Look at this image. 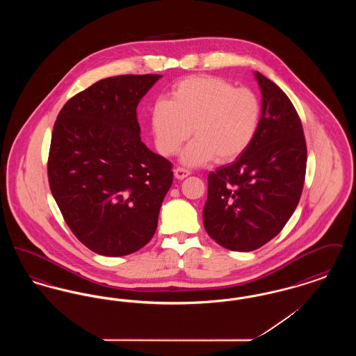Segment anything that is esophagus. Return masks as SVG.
Masks as SVG:
<instances>
[{"label":"esophagus","instance_id":"obj_1","mask_svg":"<svg viewBox=\"0 0 356 356\" xmlns=\"http://www.w3.org/2000/svg\"><path fill=\"white\" fill-rule=\"evenodd\" d=\"M189 175H191V170H186V168L177 167V168L175 170V177H176L177 180H183V179H186V176H189Z\"/></svg>","mask_w":356,"mask_h":356}]
</instances>
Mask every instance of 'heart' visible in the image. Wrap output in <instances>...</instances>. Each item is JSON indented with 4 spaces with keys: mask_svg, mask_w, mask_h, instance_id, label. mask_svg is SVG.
<instances>
[{
    "mask_svg": "<svg viewBox=\"0 0 356 356\" xmlns=\"http://www.w3.org/2000/svg\"><path fill=\"white\" fill-rule=\"evenodd\" d=\"M261 100L250 88H236L216 76H192L172 86L170 100L154 102L152 129L159 152L170 156L191 135L181 153L186 165L215 157L234 161L252 144L261 121Z\"/></svg>",
    "mask_w": 356,
    "mask_h": 356,
    "instance_id": "obj_1",
    "label": "heart"
}]
</instances>
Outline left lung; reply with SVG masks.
Here are the masks:
<instances>
[{
	"label": "left lung",
	"instance_id": "8db88e82",
	"mask_svg": "<svg viewBox=\"0 0 356 356\" xmlns=\"http://www.w3.org/2000/svg\"><path fill=\"white\" fill-rule=\"evenodd\" d=\"M261 121L236 161L208 175L205 231L221 247L248 252L276 236L298 207L307 167L300 118L287 95L261 73Z\"/></svg>",
	"mask_w": 356,
	"mask_h": 356
}]
</instances>
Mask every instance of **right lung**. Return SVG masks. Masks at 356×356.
I'll return each mask as SVG.
<instances>
[{"mask_svg":"<svg viewBox=\"0 0 356 356\" xmlns=\"http://www.w3.org/2000/svg\"><path fill=\"white\" fill-rule=\"evenodd\" d=\"M160 77L100 80L69 99L54 122L51 195L73 235L96 254H132L156 232L173 172L141 141L136 109Z\"/></svg>","mask_w":356,"mask_h":356,"instance_id":"add662e5","label":"right lung"}]
</instances>
